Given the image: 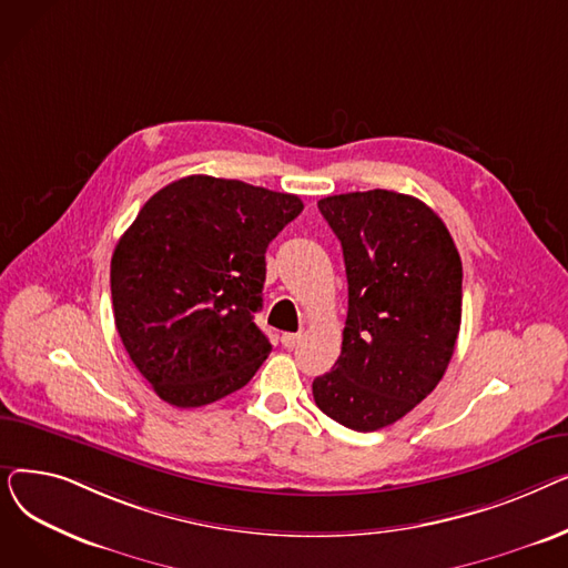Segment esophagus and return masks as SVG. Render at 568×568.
I'll use <instances>...</instances> for the list:
<instances>
[{
  "mask_svg": "<svg viewBox=\"0 0 568 568\" xmlns=\"http://www.w3.org/2000/svg\"><path fill=\"white\" fill-rule=\"evenodd\" d=\"M302 338H304V334H283V336H281V343H283V347L294 349L296 345L302 343Z\"/></svg>",
  "mask_w": 568,
  "mask_h": 568,
  "instance_id": "esophagus-1",
  "label": "esophagus"
}]
</instances>
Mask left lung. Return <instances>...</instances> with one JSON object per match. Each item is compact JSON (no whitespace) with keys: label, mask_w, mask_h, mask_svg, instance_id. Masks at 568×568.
<instances>
[{"label":"left lung","mask_w":568,"mask_h":568,"mask_svg":"<svg viewBox=\"0 0 568 568\" xmlns=\"http://www.w3.org/2000/svg\"><path fill=\"white\" fill-rule=\"evenodd\" d=\"M341 239L347 320L334 371L315 377L317 407L373 433L403 419L439 384L463 315V262L428 204L394 191L317 202Z\"/></svg>","instance_id":"1"}]
</instances>
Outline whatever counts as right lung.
<instances>
[{"label":"right lung","instance_id":"add662e5","mask_svg":"<svg viewBox=\"0 0 568 568\" xmlns=\"http://www.w3.org/2000/svg\"><path fill=\"white\" fill-rule=\"evenodd\" d=\"M304 202L236 179L184 176L154 193L110 262L112 311L131 362L174 407L214 403L272 352L262 308L266 246Z\"/></svg>","mask_w":568,"mask_h":568}]
</instances>
